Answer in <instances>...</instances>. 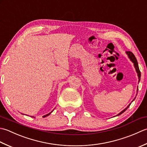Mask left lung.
I'll return each mask as SVG.
<instances>
[{"label": "left lung", "mask_w": 147, "mask_h": 147, "mask_svg": "<svg viewBox=\"0 0 147 147\" xmlns=\"http://www.w3.org/2000/svg\"><path fill=\"white\" fill-rule=\"evenodd\" d=\"M125 53H126V54H127L128 57H129V58L130 59V60L133 63L134 66V68H135L136 71V72H137V74H138V79H139L138 82H140V79H141V72H140V69H139L138 64V61H137V60H136V57L134 56V55H133V53L132 52H131V51H126ZM138 88H137V92H138ZM134 99H135V98H134ZM134 99L132 101V102L134 100ZM130 105H131V103H130L129 105H128L126 108H125V109H124L123 110H122V112H120V113H119V114H117L116 116H118V115H119L122 114V113H124V112L125 111V110H126L127 109V108L130 106Z\"/></svg>", "instance_id": "obj_1"}]
</instances>
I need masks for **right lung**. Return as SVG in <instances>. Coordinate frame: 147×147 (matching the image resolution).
Returning a JSON list of instances; mask_svg holds the SVG:
<instances>
[{"label": "right lung", "instance_id": "1", "mask_svg": "<svg viewBox=\"0 0 147 147\" xmlns=\"http://www.w3.org/2000/svg\"><path fill=\"white\" fill-rule=\"evenodd\" d=\"M53 111H52V112H53ZM52 112H51L50 113H49L48 114H47V115H44V116H43V117H47V116H48L49 115H50V114H51V113Z\"/></svg>", "mask_w": 147, "mask_h": 147}]
</instances>
